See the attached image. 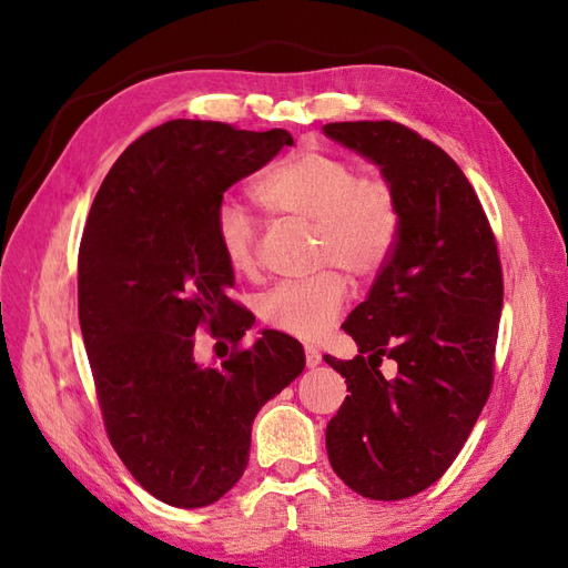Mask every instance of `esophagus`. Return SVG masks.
<instances>
[{
	"instance_id": "esophagus-1",
	"label": "esophagus",
	"mask_w": 568,
	"mask_h": 568,
	"mask_svg": "<svg viewBox=\"0 0 568 568\" xmlns=\"http://www.w3.org/2000/svg\"><path fill=\"white\" fill-rule=\"evenodd\" d=\"M305 364H307V368H315L322 364V354L315 346H305Z\"/></svg>"
}]
</instances>
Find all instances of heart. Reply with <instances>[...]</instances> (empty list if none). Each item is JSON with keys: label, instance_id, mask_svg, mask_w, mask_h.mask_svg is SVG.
<instances>
[{"label": "heart", "instance_id": "b5f03b06", "mask_svg": "<svg viewBox=\"0 0 568 568\" xmlns=\"http://www.w3.org/2000/svg\"><path fill=\"white\" fill-rule=\"evenodd\" d=\"M253 197L268 214L293 216L315 229V261L334 263L366 281L390 258L400 234V210L383 180L358 178L356 165L322 149L283 155L253 183ZM214 239L229 268L256 271V226L241 204L224 200L214 212ZM346 281L332 268L283 283L261 300V320L295 339H320L346 303Z\"/></svg>", "mask_w": 568, "mask_h": 568}]
</instances>
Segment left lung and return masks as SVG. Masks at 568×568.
I'll use <instances>...</instances> for the list:
<instances>
[{
  "instance_id": "8db88e82",
  "label": "left lung",
  "mask_w": 568,
  "mask_h": 568,
  "mask_svg": "<svg viewBox=\"0 0 568 568\" xmlns=\"http://www.w3.org/2000/svg\"><path fill=\"white\" fill-rule=\"evenodd\" d=\"M324 134L366 155L400 210L390 258L342 329L358 356L324 361L346 378L327 425L334 474L358 496L403 500L462 452L493 388L503 310L498 244L464 171L397 122H334ZM398 373L385 379L382 356Z\"/></svg>"
}]
</instances>
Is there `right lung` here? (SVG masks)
<instances>
[{"instance_id":"obj_1","label":"right lung","mask_w":568,"mask_h":568,"mask_svg":"<svg viewBox=\"0 0 568 568\" xmlns=\"http://www.w3.org/2000/svg\"><path fill=\"white\" fill-rule=\"evenodd\" d=\"M283 146L285 129L173 119L119 155L78 256V315L104 429L129 474L173 508H204L244 476L258 409L305 368L303 344L229 297L214 239L224 192ZM204 326L233 342L220 369L194 358Z\"/></svg>"}]
</instances>
